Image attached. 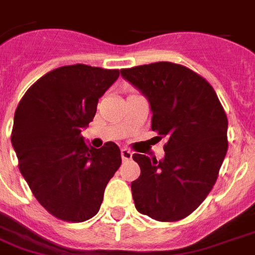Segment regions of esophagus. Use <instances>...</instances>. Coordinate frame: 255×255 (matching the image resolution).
Returning <instances> with one entry per match:
<instances>
[{
  "label": "esophagus",
  "instance_id": "34e87169",
  "mask_svg": "<svg viewBox=\"0 0 255 255\" xmlns=\"http://www.w3.org/2000/svg\"><path fill=\"white\" fill-rule=\"evenodd\" d=\"M122 159L124 160V161H128V160L132 159V152L128 149V148H123L122 149Z\"/></svg>",
  "mask_w": 255,
  "mask_h": 255
}]
</instances>
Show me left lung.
Wrapping results in <instances>:
<instances>
[{"instance_id": "8db88e82", "label": "left lung", "mask_w": 255, "mask_h": 255, "mask_svg": "<svg viewBox=\"0 0 255 255\" xmlns=\"http://www.w3.org/2000/svg\"><path fill=\"white\" fill-rule=\"evenodd\" d=\"M120 73L147 96L152 131L167 139L161 161L132 156L141 170L131 184L136 209L160 222L182 220L217 181L228 151L225 110L209 82L185 66L156 62Z\"/></svg>"}]
</instances>
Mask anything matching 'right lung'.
I'll list each match as a JSON object with an SVG mask.
<instances>
[{"instance_id": "right-lung-1", "label": "right lung", "mask_w": 255, "mask_h": 255, "mask_svg": "<svg viewBox=\"0 0 255 255\" xmlns=\"http://www.w3.org/2000/svg\"><path fill=\"white\" fill-rule=\"evenodd\" d=\"M119 74L81 63L62 66L39 78L18 103L11 129L18 168L34 197L58 220L94 217L122 164L115 143L96 149L82 136Z\"/></svg>"}]
</instances>
